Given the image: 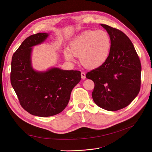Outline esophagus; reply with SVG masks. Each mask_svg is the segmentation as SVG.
I'll return each instance as SVG.
<instances>
[{
    "instance_id": "obj_1",
    "label": "esophagus",
    "mask_w": 152,
    "mask_h": 152,
    "mask_svg": "<svg viewBox=\"0 0 152 152\" xmlns=\"http://www.w3.org/2000/svg\"><path fill=\"white\" fill-rule=\"evenodd\" d=\"M81 77L82 79H86V73L84 72H81Z\"/></svg>"
}]
</instances>
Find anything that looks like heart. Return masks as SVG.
<instances>
[{"label":"heart","mask_w":152,"mask_h":152,"mask_svg":"<svg viewBox=\"0 0 152 152\" xmlns=\"http://www.w3.org/2000/svg\"><path fill=\"white\" fill-rule=\"evenodd\" d=\"M109 34L103 30L85 31L72 40L69 51L65 52V58L73 61V56L79 58L82 65L87 68L98 67L107 61L111 49Z\"/></svg>","instance_id":"b5f03b06"}]
</instances>
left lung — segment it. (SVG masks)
<instances>
[{"instance_id":"obj_1","label":"left lung","mask_w":152,"mask_h":152,"mask_svg":"<svg viewBox=\"0 0 152 152\" xmlns=\"http://www.w3.org/2000/svg\"><path fill=\"white\" fill-rule=\"evenodd\" d=\"M111 39L108 59L102 65L87 72L94 82L92 97L100 108L117 111L129 104L141 87V65L131 40L121 30L102 24Z\"/></svg>"}]
</instances>
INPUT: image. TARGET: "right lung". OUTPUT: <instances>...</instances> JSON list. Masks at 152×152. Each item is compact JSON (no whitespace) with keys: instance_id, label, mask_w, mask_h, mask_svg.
Segmentation results:
<instances>
[{"instance_id":"obj_1","label":"right lung","mask_w":152,"mask_h":152,"mask_svg":"<svg viewBox=\"0 0 152 152\" xmlns=\"http://www.w3.org/2000/svg\"><path fill=\"white\" fill-rule=\"evenodd\" d=\"M46 33L28 37L13 54L11 83L21 107L35 116L46 117L61 112L67 106L71 92L81 79L80 72L51 68L35 72L31 66V47L42 43Z\"/></svg>"}]
</instances>
